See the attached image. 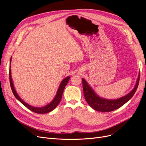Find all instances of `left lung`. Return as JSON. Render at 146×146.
Returning a JSON list of instances; mask_svg holds the SVG:
<instances>
[{
    "label": "left lung",
    "mask_w": 146,
    "mask_h": 146,
    "mask_svg": "<svg viewBox=\"0 0 146 146\" xmlns=\"http://www.w3.org/2000/svg\"><path fill=\"white\" fill-rule=\"evenodd\" d=\"M139 82V75L138 79H137L134 88L129 94L117 99L109 100L103 99L97 95L94 91L88 85L85 79L82 78L84 96H85V98L87 103L94 110L101 112H110L114 111V110L120 108L123 105L127 102L135 94L137 88H138Z\"/></svg>",
    "instance_id": "obj_1"
}]
</instances>
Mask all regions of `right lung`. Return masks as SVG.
Wrapping results in <instances>:
<instances>
[{"label":"right lung","instance_id":"1","mask_svg":"<svg viewBox=\"0 0 146 146\" xmlns=\"http://www.w3.org/2000/svg\"><path fill=\"white\" fill-rule=\"evenodd\" d=\"M11 59H10V72H9V77H10V86L11 88V90L13 91V93L14 94V96H15V98L18 100L20 102H21L23 104L25 107H27L28 109H29L31 111L35 112L36 113H38V114H44V113H47L48 112H50L52 111V110H54L58 105L60 104L61 98H62V95H63V92L64 91V88L66 86V85H67L68 82H69V79H70V77L68 76L67 77H66L65 78H64L63 80H62V82H61L60 86L58 88V90L56 92V94L55 96V97L54 98V100H53L50 104H47V105L44 106V107H32V106L30 105L29 104H27L25 102L22 100L20 97L17 94V93L16 92L15 89V87L14 85H13V82L12 81V78H11Z\"/></svg>","mask_w":146,"mask_h":146}]
</instances>
